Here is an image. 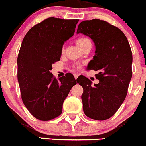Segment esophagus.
Listing matches in <instances>:
<instances>
[{
	"label": "esophagus",
	"instance_id": "obj_1",
	"mask_svg": "<svg viewBox=\"0 0 146 146\" xmlns=\"http://www.w3.org/2000/svg\"><path fill=\"white\" fill-rule=\"evenodd\" d=\"M78 76H79V74H77V73H74V77L76 80H77V78L78 77Z\"/></svg>",
	"mask_w": 146,
	"mask_h": 146
}]
</instances>
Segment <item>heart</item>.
Here are the masks:
<instances>
[{"label":"heart","instance_id":"heart-1","mask_svg":"<svg viewBox=\"0 0 146 146\" xmlns=\"http://www.w3.org/2000/svg\"><path fill=\"white\" fill-rule=\"evenodd\" d=\"M88 38H78V39L76 41V43H77V44L78 45V47H80L81 44H82V43H84L86 41H87Z\"/></svg>","mask_w":146,"mask_h":146}]
</instances>
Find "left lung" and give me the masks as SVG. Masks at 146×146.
I'll list each match as a JSON object with an SVG mask.
<instances>
[{
  "instance_id": "obj_1",
  "label": "left lung",
  "mask_w": 146,
  "mask_h": 146,
  "mask_svg": "<svg viewBox=\"0 0 146 146\" xmlns=\"http://www.w3.org/2000/svg\"><path fill=\"white\" fill-rule=\"evenodd\" d=\"M77 33L86 35L94 42L95 55L88 68L98 72L96 77L99 80L93 86L84 76L77 78L83 88V111L94 120H107L116 113L127 94L132 76L129 44L119 28L98 19L81 22Z\"/></svg>"
}]
</instances>
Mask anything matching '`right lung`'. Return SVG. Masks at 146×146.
I'll list each match as a JSON object with an SVG mask.
<instances>
[{
  "mask_svg": "<svg viewBox=\"0 0 146 146\" xmlns=\"http://www.w3.org/2000/svg\"><path fill=\"white\" fill-rule=\"evenodd\" d=\"M79 20L47 18L32 27L22 42L17 57V79L23 102L41 121L59 116L63 103L77 84L68 73L57 80L50 72L60 60L64 42L73 36Z\"/></svg>",
  "mask_w": 146,
  "mask_h": 146,
  "instance_id": "1",
  "label": "right lung"
}]
</instances>
